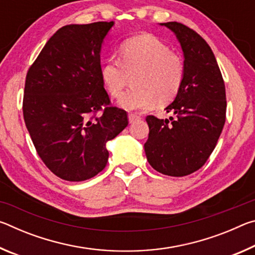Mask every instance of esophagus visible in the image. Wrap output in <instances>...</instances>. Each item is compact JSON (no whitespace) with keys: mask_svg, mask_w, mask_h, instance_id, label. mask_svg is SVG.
<instances>
[{"mask_svg":"<svg viewBox=\"0 0 255 255\" xmlns=\"http://www.w3.org/2000/svg\"><path fill=\"white\" fill-rule=\"evenodd\" d=\"M128 118H129V122L130 123H133V122H136V120H139V119H141V117L139 115H137V114H129L128 115Z\"/></svg>","mask_w":255,"mask_h":255,"instance_id":"1","label":"esophagus"}]
</instances>
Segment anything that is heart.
<instances>
[{
    "label": "heart",
    "instance_id": "obj_1",
    "mask_svg": "<svg viewBox=\"0 0 255 255\" xmlns=\"http://www.w3.org/2000/svg\"><path fill=\"white\" fill-rule=\"evenodd\" d=\"M185 64L182 56L152 34H140L125 40L119 47V60L108 59L101 68V79L114 98L122 99L129 110L165 106L182 88Z\"/></svg>",
    "mask_w": 255,
    "mask_h": 255
}]
</instances>
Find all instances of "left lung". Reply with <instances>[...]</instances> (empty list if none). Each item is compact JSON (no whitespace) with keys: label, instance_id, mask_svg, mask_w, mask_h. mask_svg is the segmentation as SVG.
Wrapping results in <instances>:
<instances>
[{"label":"left lung","instance_id":"left-lung-1","mask_svg":"<svg viewBox=\"0 0 255 255\" xmlns=\"http://www.w3.org/2000/svg\"><path fill=\"white\" fill-rule=\"evenodd\" d=\"M173 31L184 54L185 76L174 101L175 117L147 116L145 154L154 170L170 176L191 174L213 153L226 120L225 83L213 50L200 34L180 22L162 23Z\"/></svg>","mask_w":255,"mask_h":255}]
</instances>
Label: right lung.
Here are the masks:
<instances>
[{"label":"right lung","mask_w":255,"mask_h":255,"mask_svg":"<svg viewBox=\"0 0 255 255\" xmlns=\"http://www.w3.org/2000/svg\"><path fill=\"white\" fill-rule=\"evenodd\" d=\"M112 25L60 28L25 76V127L41 161L63 180L84 181L101 172L107 141L128 125L127 111L111 106L101 79V45Z\"/></svg>","instance_id":"right-lung-1"}]
</instances>
